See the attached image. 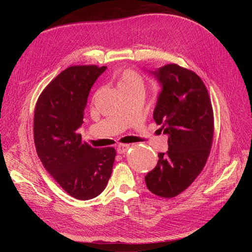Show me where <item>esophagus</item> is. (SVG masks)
Here are the masks:
<instances>
[{
    "instance_id": "34e87169",
    "label": "esophagus",
    "mask_w": 252,
    "mask_h": 252,
    "mask_svg": "<svg viewBox=\"0 0 252 252\" xmlns=\"http://www.w3.org/2000/svg\"><path fill=\"white\" fill-rule=\"evenodd\" d=\"M128 149H129V145H128V144H119L118 146H117L116 151H117L118 154H124V153H126Z\"/></svg>"
}]
</instances>
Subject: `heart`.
I'll return each instance as SVG.
<instances>
[{"label":"heart","mask_w":252,"mask_h":252,"mask_svg":"<svg viewBox=\"0 0 252 252\" xmlns=\"http://www.w3.org/2000/svg\"><path fill=\"white\" fill-rule=\"evenodd\" d=\"M117 86L119 90L126 89V88H134V87L143 88L144 81L139 72L130 68H126L118 74Z\"/></svg>","instance_id":"obj_1"}]
</instances>
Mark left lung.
Here are the masks:
<instances>
[{
	"label": "left lung",
	"mask_w": 252,
	"mask_h": 252,
	"mask_svg": "<svg viewBox=\"0 0 252 252\" xmlns=\"http://www.w3.org/2000/svg\"><path fill=\"white\" fill-rule=\"evenodd\" d=\"M161 85L153 118L168 135V151L145 177L155 195L173 198L199 176L214 138V111L207 89L194 71L166 64L151 71Z\"/></svg>",
	"instance_id": "1"
}]
</instances>
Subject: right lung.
Returning a JSON list of instances; mask_svg holds the SVG:
<instances>
[{"instance_id": "add662e5", "label": "right lung", "mask_w": 252, "mask_h": 252, "mask_svg": "<svg viewBox=\"0 0 252 252\" xmlns=\"http://www.w3.org/2000/svg\"><path fill=\"white\" fill-rule=\"evenodd\" d=\"M106 68L97 65L66 68L43 90L34 109L33 139L39 159L60 187L78 200L103 192L116 155L112 147H91L77 133L91 88Z\"/></svg>"}]
</instances>
